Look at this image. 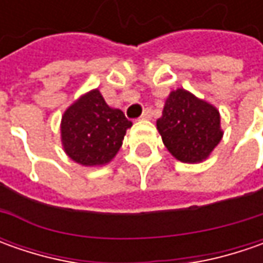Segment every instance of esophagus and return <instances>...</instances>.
I'll return each mask as SVG.
<instances>
[{"label":"esophagus","mask_w":263,"mask_h":263,"mask_svg":"<svg viewBox=\"0 0 263 263\" xmlns=\"http://www.w3.org/2000/svg\"><path fill=\"white\" fill-rule=\"evenodd\" d=\"M151 117H152V111L147 108V109H145V111H143V114L140 116V118H142V120H151Z\"/></svg>","instance_id":"esophagus-1"}]
</instances>
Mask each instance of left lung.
Returning a JSON list of instances; mask_svg holds the SVG:
<instances>
[{
  "label": "left lung",
  "instance_id": "8db88e82",
  "mask_svg": "<svg viewBox=\"0 0 263 263\" xmlns=\"http://www.w3.org/2000/svg\"><path fill=\"white\" fill-rule=\"evenodd\" d=\"M157 128L168 151L190 164L206 159L222 137L217 108L184 89L170 93Z\"/></svg>",
  "mask_w": 263,
  "mask_h": 263
}]
</instances>
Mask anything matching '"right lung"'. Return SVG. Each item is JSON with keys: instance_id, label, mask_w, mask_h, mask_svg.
<instances>
[{"instance_id": "add662e5", "label": "right lung", "mask_w": 263, "mask_h": 263, "mask_svg": "<svg viewBox=\"0 0 263 263\" xmlns=\"http://www.w3.org/2000/svg\"><path fill=\"white\" fill-rule=\"evenodd\" d=\"M128 127L132 121L124 112L106 105L96 89L82 96L64 112L61 139L67 155L73 161L95 167L116 157Z\"/></svg>"}]
</instances>
